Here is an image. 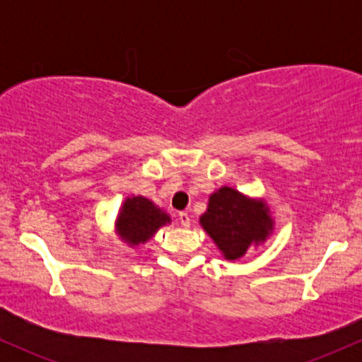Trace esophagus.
I'll use <instances>...</instances> for the list:
<instances>
[{"instance_id":"34e87169","label":"esophagus","mask_w":362,"mask_h":362,"mask_svg":"<svg viewBox=\"0 0 362 362\" xmlns=\"http://www.w3.org/2000/svg\"><path fill=\"white\" fill-rule=\"evenodd\" d=\"M178 219H180L182 226H185V228L190 226V218H189V214H187V213H180V214H178Z\"/></svg>"}]
</instances>
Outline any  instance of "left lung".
<instances>
[{"instance_id": "left-lung-1", "label": "left lung", "mask_w": 362, "mask_h": 362, "mask_svg": "<svg viewBox=\"0 0 362 362\" xmlns=\"http://www.w3.org/2000/svg\"><path fill=\"white\" fill-rule=\"evenodd\" d=\"M199 221L226 260L240 259L252 245L265 242L274 228L265 201L247 197L231 187L211 195Z\"/></svg>"}]
</instances>
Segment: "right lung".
I'll return each mask as SVG.
<instances>
[{"label": "right lung", "mask_w": 362, "mask_h": 362, "mask_svg": "<svg viewBox=\"0 0 362 362\" xmlns=\"http://www.w3.org/2000/svg\"><path fill=\"white\" fill-rule=\"evenodd\" d=\"M170 221H172L170 216L153 204L149 199L143 195H132L120 207L115 231L131 247H138L141 243H146L161 226Z\"/></svg>", "instance_id": "right-lung-1"}]
</instances>
